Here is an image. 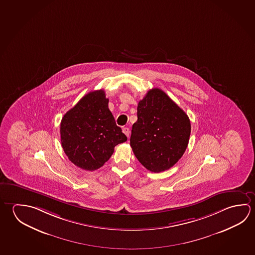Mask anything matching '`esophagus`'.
Wrapping results in <instances>:
<instances>
[{
	"label": "esophagus",
	"instance_id": "34e87169",
	"mask_svg": "<svg viewBox=\"0 0 255 255\" xmlns=\"http://www.w3.org/2000/svg\"><path fill=\"white\" fill-rule=\"evenodd\" d=\"M123 132L126 134L127 137H129L130 131H129V129L128 127H125V128H123Z\"/></svg>",
	"mask_w": 255,
	"mask_h": 255
}]
</instances>
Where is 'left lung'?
Returning a JSON list of instances; mask_svg holds the SVG:
<instances>
[{
	"label": "left lung",
	"mask_w": 255,
	"mask_h": 255,
	"mask_svg": "<svg viewBox=\"0 0 255 255\" xmlns=\"http://www.w3.org/2000/svg\"><path fill=\"white\" fill-rule=\"evenodd\" d=\"M138 120L129 144L147 170L169 169L182 157L189 142L191 123L187 115L163 90H148L137 108Z\"/></svg>",
	"instance_id": "obj_1"
}]
</instances>
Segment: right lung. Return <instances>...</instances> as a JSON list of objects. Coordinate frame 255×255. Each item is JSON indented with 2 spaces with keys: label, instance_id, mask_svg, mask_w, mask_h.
I'll list each match as a JSON object with an SVG mask.
<instances>
[{
  "label": "right lung",
  "instance_id": "1",
  "mask_svg": "<svg viewBox=\"0 0 255 255\" xmlns=\"http://www.w3.org/2000/svg\"><path fill=\"white\" fill-rule=\"evenodd\" d=\"M108 101L104 90L90 92L61 122L63 151L81 169H99L111 157L115 147L127 140L108 108Z\"/></svg>",
  "mask_w": 255,
  "mask_h": 255
}]
</instances>
